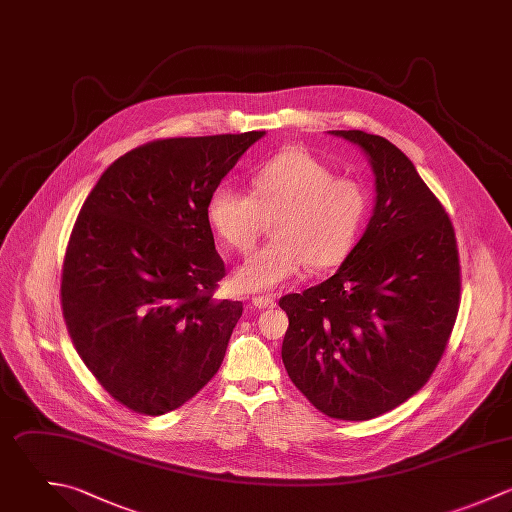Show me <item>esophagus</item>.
I'll return each mask as SVG.
<instances>
[{"mask_svg": "<svg viewBox=\"0 0 512 512\" xmlns=\"http://www.w3.org/2000/svg\"><path fill=\"white\" fill-rule=\"evenodd\" d=\"M253 305L257 309H271V307H275V299L269 297V295H255L253 297Z\"/></svg>", "mask_w": 512, "mask_h": 512, "instance_id": "1", "label": "esophagus"}]
</instances>
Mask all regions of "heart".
I'll use <instances>...</instances> for the list:
<instances>
[{
	"instance_id": "heart-1",
	"label": "heart",
	"mask_w": 512,
	"mask_h": 512,
	"mask_svg": "<svg viewBox=\"0 0 512 512\" xmlns=\"http://www.w3.org/2000/svg\"><path fill=\"white\" fill-rule=\"evenodd\" d=\"M251 195L215 187L205 205L211 231L233 251L249 253L273 223L275 241L233 275L237 289L271 291L309 263L329 269L353 251L371 207L363 181L335 171L313 153L289 147L251 175Z\"/></svg>"
}]
</instances>
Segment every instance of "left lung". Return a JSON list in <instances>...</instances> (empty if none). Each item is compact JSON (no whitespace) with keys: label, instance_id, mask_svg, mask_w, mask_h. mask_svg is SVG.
Masks as SVG:
<instances>
[{"label":"left lung","instance_id":"obj_1","mask_svg":"<svg viewBox=\"0 0 512 512\" xmlns=\"http://www.w3.org/2000/svg\"><path fill=\"white\" fill-rule=\"evenodd\" d=\"M371 161L377 203L339 271L281 297L283 365L323 415L369 421L431 379L461 305L455 227L411 159L381 135L331 131Z\"/></svg>","mask_w":512,"mask_h":512}]
</instances>
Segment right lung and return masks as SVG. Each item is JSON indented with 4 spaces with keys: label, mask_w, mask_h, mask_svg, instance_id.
Segmentation results:
<instances>
[{
    "label": "right lung",
    "mask_w": 512,
    "mask_h": 512,
    "mask_svg": "<svg viewBox=\"0 0 512 512\" xmlns=\"http://www.w3.org/2000/svg\"><path fill=\"white\" fill-rule=\"evenodd\" d=\"M265 131L167 137L113 161L87 195L61 267V311L97 383L159 417L219 371L243 303L215 299L225 263L205 205Z\"/></svg>",
    "instance_id": "right-lung-1"
}]
</instances>
